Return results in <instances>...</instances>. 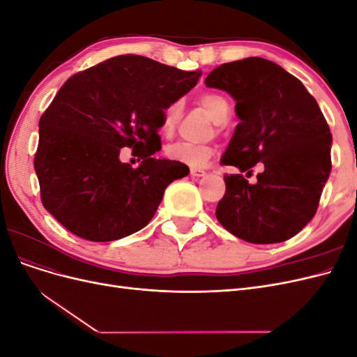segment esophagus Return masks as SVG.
Returning a JSON list of instances; mask_svg holds the SVG:
<instances>
[{"instance_id":"obj_1","label":"esophagus","mask_w":357,"mask_h":357,"mask_svg":"<svg viewBox=\"0 0 357 357\" xmlns=\"http://www.w3.org/2000/svg\"><path fill=\"white\" fill-rule=\"evenodd\" d=\"M190 174L193 177H202V176H205V171L201 168H190Z\"/></svg>"}]
</instances>
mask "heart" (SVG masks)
I'll list each match as a JSON object with an SVG mask.
<instances>
[{"instance_id": "1", "label": "heart", "mask_w": 357, "mask_h": 357, "mask_svg": "<svg viewBox=\"0 0 357 357\" xmlns=\"http://www.w3.org/2000/svg\"><path fill=\"white\" fill-rule=\"evenodd\" d=\"M198 102L202 109L208 113L214 123H226L231 116V105L223 95L215 92H204L199 95ZM183 112V104L180 100L169 102L160 119V131L165 137L174 134L180 122ZM168 159L178 162L188 167H202L213 156V147L210 144H190V143H174L165 149Z\"/></svg>"}]
</instances>
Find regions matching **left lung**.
<instances>
[{"label": "left lung", "mask_w": 357, "mask_h": 357, "mask_svg": "<svg viewBox=\"0 0 357 357\" xmlns=\"http://www.w3.org/2000/svg\"><path fill=\"white\" fill-rule=\"evenodd\" d=\"M226 91L240 119L220 164L252 176L226 174L215 218L226 231L253 244L295 236L314 218L331 174L332 134L320 107L295 75L264 58L222 63L205 79Z\"/></svg>", "instance_id": "1"}]
</instances>
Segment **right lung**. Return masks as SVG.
Returning a JSON list of instances; mask_svg holds the SVG:
<instances>
[{"instance_id": "right-lung-1", "label": "right lung", "mask_w": 357, "mask_h": 357, "mask_svg": "<svg viewBox=\"0 0 357 357\" xmlns=\"http://www.w3.org/2000/svg\"><path fill=\"white\" fill-rule=\"evenodd\" d=\"M139 55H121L71 75L40 119L34 168L45 208L83 240L105 243L152 220L171 181L189 167L156 159L165 107L198 83ZM129 146L138 169L118 159Z\"/></svg>"}]
</instances>
